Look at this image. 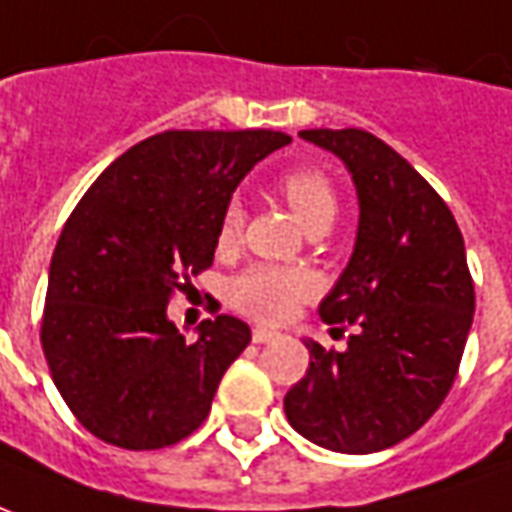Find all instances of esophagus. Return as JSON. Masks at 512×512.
Here are the masks:
<instances>
[{
    "label": "esophagus",
    "instance_id": "obj_1",
    "mask_svg": "<svg viewBox=\"0 0 512 512\" xmlns=\"http://www.w3.org/2000/svg\"><path fill=\"white\" fill-rule=\"evenodd\" d=\"M281 338L278 330H270V327H253V343H272Z\"/></svg>",
    "mask_w": 512,
    "mask_h": 512
}]
</instances>
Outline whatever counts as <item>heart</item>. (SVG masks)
Masks as SVG:
<instances>
[{"instance_id": "heart-1", "label": "heart", "mask_w": 512, "mask_h": 512, "mask_svg": "<svg viewBox=\"0 0 512 512\" xmlns=\"http://www.w3.org/2000/svg\"><path fill=\"white\" fill-rule=\"evenodd\" d=\"M278 193L292 207L294 218L308 231H327L338 215V193L333 179L322 169L300 166L286 171L278 179ZM245 210L240 201H229L218 223V248L229 251L242 237ZM319 289V281L311 270L302 267H275V264H253L240 272L229 286L231 305L248 313L259 322H283L292 316L300 302L311 300Z\"/></svg>"}]
</instances>
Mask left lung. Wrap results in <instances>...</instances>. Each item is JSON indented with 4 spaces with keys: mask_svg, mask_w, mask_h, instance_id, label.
<instances>
[{
    "mask_svg": "<svg viewBox=\"0 0 512 512\" xmlns=\"http://www.w3.org/2000/svg\"><path fill=\"white\" fill-rule=\"evenodd\" d=\"M352 171L360 226L349 267L319 305L346 352L311 341L283 398L297 434L335 453H376L412 436L450 393L475 316V281L445 199L382 138L302 130Z\"/></svg>",
    "mask_w": 512,
    "mask_h": 512,
    "instance_id": "1",
    "label": "left lung"
}]
</instances>
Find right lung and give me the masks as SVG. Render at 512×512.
Segmentation results:
<instances>
[{"mask_svg":"<svg viewBox=\"0 0 512 512\" xmlns=\"http://www.w3.org/2000/svg\"><path fill=\"white\" fill-rule=\"evenodd\" d=\"M289 141L278 130H166L119 155L70 212L40 343L59 395L100 442L160 450L207 420L251 330L220 313L188 343L166 305L212 267L240 179Z\"/></svg>","mask_w":512,"mask_h":512,"instance_id":"obj_1","label":"right lung"}]
</instances>
